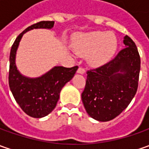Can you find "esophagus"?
Segmentation results:
<instances>
[{
    "mask_svg": "<svg viewBox=\"0 0 149 149\" xmlns=\"http://www.w3.org/2000/svg\"><path fill=\"white\" fill-rule=\"evenodd\" d=\"M77 73L78 74H84L85 73V70H84V69L81 68V67H79V69L77 70Z\"/></svg>",
    "mask_w": 149,
    "mask_h": 149,
    "instance_id": "esophagus-1",
    "label": "esophagus"
}]
</instances>
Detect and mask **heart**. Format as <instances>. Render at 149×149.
Segmentation results:
<instances>
[{"instance_id": "heart-1", "label": "heart", "mask_w": 149, "mask_h": 149, "mask_svg": "<svg viewBox=\"0 0 149 149\" xmlns=\"http://www.w3.org/2000/svg\"><path fill=\"white\" fill-rule=\"evenodd\" d=\"M75 54L87 56L89 65L99 67L111 60L118 47V40L113 32L91 31L77 34L71 43Z\"/></svg>"}]
</instances>
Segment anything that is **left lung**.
<instances>
[{
	"instance_id": "8db88e82",
	"label": "left lung",
	"mask_w": 149,
	"mask_h": 149,
	"mask_svg": "<svg viewBox=\"0 0 149 149\" xmlns=\"http://www.w3.org/2000/svg\"><path fill=\"white\" fill-rule=\"evenodd\" d=\"M123 44L125 48L113 60L87 71L81 98L87 113L100 122L119 115L138 89L140 56L135 43L128 36L123 38Z\"/></svg>"
}]
</instances>
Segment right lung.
<instances>
[{
	"instance_id": "obj_1",
	"label": "right lung",
	"mask_w": 149,
	"mask_h": 149,
	"mask_svg": "<svg viewBox=\"0 0 149 149\" xmlns=\"http://www.w3.org/2000/svg\"><path fill=\"white\" fill-rule=\"evenodd\" d=\"M54 21H40L29 26L17 36L10 49L9 86L16 103L21 109L33 118H43L54 110L60 99L62 88L71 80L78 66L65 68L54 66L43 75L36 78L26 77L17 70L16 51L26 32L33 29H52Z\"/></svg>"
}]
</instances>
